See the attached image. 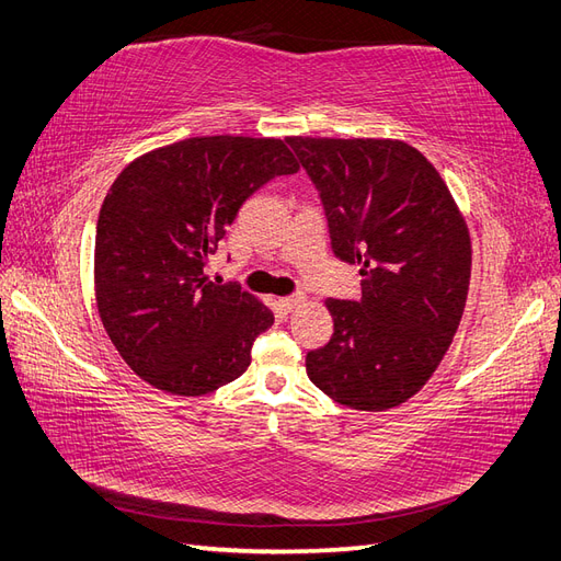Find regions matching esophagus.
<instances>
[{"label": "esophagus", "mask_w": 561, "mask_h": 561, "mask_svg": "<svg viewBox=\"0 0 561 561\" xmlns=\"http://www.w3.org/2000/svg\"><path fill=\"white\" fill-rule=\"evenodd\" d=\"M305 302V295H293V297H280L278 305L285 309V312H293V309H297Z\"/></svg>", "instance_id": "esophagus-1"}]
</instances>
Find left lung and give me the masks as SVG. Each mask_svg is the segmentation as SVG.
Masks as SVG:
<instances>
[{
    "instance_id": "1",
    "label": "left lung",
    "mask_w": 561,
    "mask_h": 561,
    "mask_svg": "<svg viewBox=\"0 0 561 561\" xmlns=\"http://www.w3.org/2000/svg\"><path fill=\"white\" fill-rule=\"evenodd\" d=\"M327 210L333 254L359 266L363 297L327 300L331 341L307 377L353 410H389L430 381L470 285V234L449 186L398 139L288 136Z\"/></svg>"
}]
</instances>
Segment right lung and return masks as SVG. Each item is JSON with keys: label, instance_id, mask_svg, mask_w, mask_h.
Instances as JSON below:
<instances>
[{"label": "right lung", "instance_id": "1", "mask_svg": "<svg viewBox=\"0 0 561 561\" xmlns=\"http://www.w3.org/2000/svg\"><path fill=\"white\" fill-rule=\"evenodd\" d=\"M297 170L280 139L222 134L160 146L112 182L95 230V302L144 381L204 396L244 375L273 312L204 268L247 198Z\"/></svg>", "mask_w": 561, "mask_h": 561}]
</instances>
